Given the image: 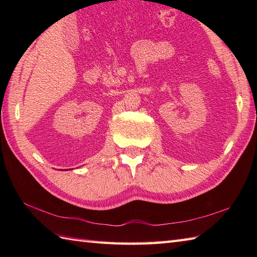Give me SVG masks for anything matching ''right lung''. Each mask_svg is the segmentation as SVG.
<instances>
[{"label": "right lung", "instance_id": "obj_1", "mask_svg": "<svg viewBox=\"0 0 257 257\" xmlns=\"http://www.w3.org/2000/svg\"><path fill=\"white\" fill-rule=\"evenodd\" d=\"M66 170H68V169H66Z\"/></svg>", "mask_w": 257, "mask_h": 257}]
</instances>
